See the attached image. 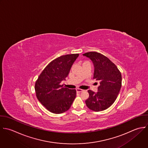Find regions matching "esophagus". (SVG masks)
I'll return each mask as SVG.
<instances>
[{"label":"esophagus","instance_id":"obj_1","mask_svg":"<svg viewBox=\"0 0 148 148\" xmlns=\"http://www.w3.org/2000/svg\"><path fill=\"white\" fill-rule=\"evenodd\" d=\"M76 91H77V92H78V93H81V92H83L84 91V90H82V89H76Z\"/></svg>","mask_w":148,"mask_h":148}]
</instances>
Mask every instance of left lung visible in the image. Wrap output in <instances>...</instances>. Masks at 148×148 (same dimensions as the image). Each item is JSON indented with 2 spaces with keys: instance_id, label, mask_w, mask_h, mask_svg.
<instances>
[{
  "instance_id": "1",
  "label": "left lung",
  "mask_w": 148,
  "mask_h": 148,
  "mask_svg": "<svg viewBox=\"0 0 148 148\" xmlns=\"http://www.w3.org/2000/svg\"><path fill=\"white\" fill-rule=\"evenodd\" d=\"M89 58L94 65L93 79L98 81L97 92L88 90L89 98L85 101L91 110L104 111L116 100L122 86V75L116 65L107 57L96 52H89L83 54Z\"/></svg>"
}]
</instances>
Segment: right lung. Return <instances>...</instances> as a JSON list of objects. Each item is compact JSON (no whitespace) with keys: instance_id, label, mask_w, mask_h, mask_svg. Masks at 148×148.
I'll use <instances>...</instances> for the list:
<instances>
[{"instance_id":"obj_1","label":"right lung","mask_w":148,"mask_h":148,"mask_svg":"<svg viewBox=\"0 0 148 148\" xmlns=\"http://www.w3.org/2000/svg\"><path fill=\"white\" fill-rule=\"evenodd\" d=\"M78 56V53L70 54L54 59L46 66L36 82L37 99L52 113L62 114L67 111L76 97L75 89L64 88L60 83L66 80Z\"/></svg>"}]
</instances>
